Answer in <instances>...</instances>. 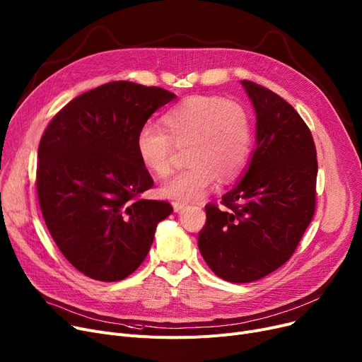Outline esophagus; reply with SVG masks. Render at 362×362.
Segmentation results:
<instances>
[{"instance_id": "esophagus-1", "label": "esophagus", "mask_w": 362, "mask_h": 362, "mask_svg": "<svg viewBox=\"0 0 362 362\" xmlns=\"http://www.w3.org/2000/svg\"><path fill=\"white\" fill-rule=\"evenodd\" d=\"M171 205H173L175 211H182L185 208V202H180V201H173V202H171Z\"/></svg>"}]
</instances>
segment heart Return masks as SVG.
I'll list each match as a JSON object with an SVG mask.
<instances>
[{
  "instance_id": "b5f03b06",
  "label": "heart",
  "mask_w": 362,
  "mask_h": 362,
  "mask_svg": "<svg viewBox=\"0 0 362 362\" xmlns=\"http://www.w3.org/2000/svg\"><path fill=\"white\" fill-rule=\"evenodd\" d=\"M163 126L145 124L138 132L136 151L144 167L165 177L173 171L175 146H187L186 163L191 165L161 186L165 198L197 201L217 179L235 180L248 163L252 129L248 112L238 103L189 97L164 114Z\"/></svg>"
}]
</instances>
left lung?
I'll list each match as a JSON object with an SVG mask.
<instances>
[{"label": "left lung", "mask_w": 362, "mask_h": 362, "mask_svg": "<svg viewBox=\"0 0 362 362\" xmlns=\"http://www.w3.org/2000/svg\"><path fill=\"white\" fill-rule=\"evenodd\" d=\"M257 112V148L243 179L205 205L198 235L218 277L250 283L286 262L310 226L317 201V151L307 123L280 95L243 81Z\"/></svg>", "instance_id": "left-lung-1"}]
</instances>
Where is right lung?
<instances>
[{
  "instance_id": "right-lung-1",
  "label": "right lung",
  "mask_w": 362,
  "mask_h": 362,
  "mask_svg": "<svg viewBox=\"0 0 362 362\" xmlns=\"http://www.w3.org/2000/svg\"><path fill=\"white\" fill-rule=\"evenodd\" d=\"M176 95L158 86L108 82L71 100L37 148L36 192L48 230L85 276L119 281L145 259L167 201L142 199L154 186L136 151L138 132Z\"/></svg>"
}]
</instances>
